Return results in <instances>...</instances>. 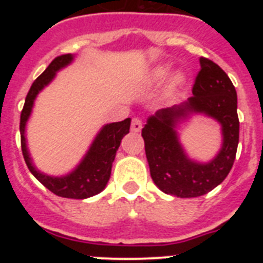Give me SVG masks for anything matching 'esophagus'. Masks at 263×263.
Returning <instances> with one entry per match:
<instances>
[{"label": "esophagus", "instance_id": "34e87169", "mask_svg": "<svg viewBox=\"0 0 263 263\" xmlns=\"http://www.w3.org/2000/svg\"><path fill=\"white\" fill-rule=\"evenodd\" d=\"M141 129H142V121L139 118H133L132 120V130L133 132H141Z\"/></svg>", "mask_w": 263, "mask_h": 263}]
</instances>
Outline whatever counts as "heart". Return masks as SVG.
<instances>
[{
	"instance_id": "b5f03b06",
	"label": "heart",
	"mask_w": 263,
	"mask_h": 263,
	"mask_svg": "<svg viewBox=\"0 0 263 263\" xmlns=\"http://www.w3.org/2000/svg\"><path fill=\"white\" fill-rule=\"evenodd\" d=\"M167 75H168V67L166 66L158 67V68L154 71V73H153V81H155V83H160V81L166 79ZM182 81H183V75L178 73V75H175V78H174L173 83L174 85H179Z\"/></svg>"
}]
</instances>
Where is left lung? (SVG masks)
<instances>
[{
    "label": "left lung",
    "mask_w": 263,
    "mask_h": 263,
    "mask_svg": "<svg viewBox=\"0 0 263 263\" xmlns=\"http://www.w3.org/2000/svg\"><path fill=\"white\" fill-rule=\"evenodd\" d=\"M192 95L180 105L158 110L142 129L153 180L160 191L178 197L201 196L224 182L236 159L240 138L236 88L212 60L200 58ZM191 112L210 115L222 125V150L208 164L190 160L178 142L176 124Z\"/></svg>",
    "instance_id": "1"
}]
</instances>
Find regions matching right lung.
Masks as SVG:
<instances>
[{"mask_svg":"<svg viewBox=\"0 0 263 263\" xmlns=\"http://www.w3.org/2000/svg\"><path fill=\"white\" fill-rule=\"evenodd\" d=\"M72 59H73V55L71 53L55 58L50 63V66L46 68V71L32 83L26 100H25V105L21 111V147H22L23 158H25L30 173L51 192L58 196L68 197V199H87V197L100 194L105 188L106 183L110 178L111 163H113L116 153L120 147L121 139L124 138L125 134L129 133L130 118L105 125L96 136L80 164L66 176H50L38 171L35 166L32 164L31 158L27 152L26 138H25L26 122L31 115V109L36 95L46 85L50 84V81L55 78V73L59 69L68 66Z\"/></svg>","mask_w":263,"mask_h":263,"instance_id":"add662e5","label":"right lung"}]
</instances>
